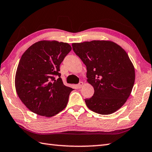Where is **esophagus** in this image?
<instances>
[{"instance_id": "1", "label": "esophagus", "mask_w": 152, "mask_h": 152, "mask_svg": "<svg viewBox=\"0 0 152 152\" xmlns=\"http://www.w3.org/2000/svg\"><path fill=\"white\" fill-rule=\"evenodd\" d=\"M83 82H80L77 85V88H81L83 86Z\"/></svg>"}]
</instances>
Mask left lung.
Masks as SVG:
<instances>
[{
  "label": "left lung",
  "mask_w": 152,
  "mask_h": 152,
  "mask_svg": "<svg viewBox=\"0 0 152 152\" xmlns=\"http://www.w3.org/2000/svg\"><path fill=\"white\" fill-rule=\"evenodd\" d=\"M73 50L87 67V81L93 96L85 99L90 110L110 114L120 109L130 95L135 70L126 51L109 40L73 43Z\"/></svg>",
  "instance_id": "8db88e82"
}]
</instances>
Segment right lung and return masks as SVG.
I'll use <instances>...</instances> for the list:
<instances>
[{
    "label": "right lung",
    "mask_w": 152,
    "mask_h": 152,
    "mask_svg": "<svg viewBox=\"0 0 152 152\" xmlns=\"http://www.w3.org/2000/svg\"><path fill=\"white\" fill-rule=\"evenodd\" d=\"M71 49L67 43L42 40L23 53L16 69L15 88L20 99L31 112L51 117L66 107L73 89L64 85L59 71ZM54 75L59 77L56 80Z\"/></svg>",
    "instance_id": "1"
}]
</instances>
